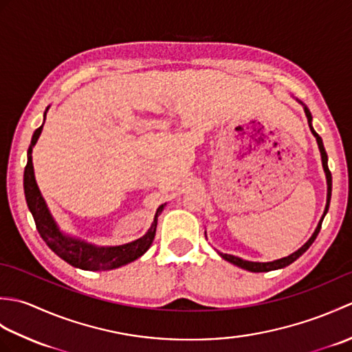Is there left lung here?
I'll use <instances>...</instances> for the list:
<instances>
[{"instance_id": "left-lung-1", "label": "left lung", "mask_w": 352, "mask_h": 352, "mask_svg": "<svg viewBox=\"0 0 352 352\" xmlns=\"http://www.w3.org/2000/svg\"><path fill=\"white\" fill-rule=\"evenodd\" d=\"M301 102V101H300ZM302 104V102H301ZM304 106V104H302ZM304 111H305V116H307V121H309V126L310 130L313 133V136L316 138L318 140V145H319V151H320V157H322V166H324V170H325V175H327V184H328V195H327V206H325V212L322 214V219L319 221L318 227L315 230V233H313V236L309 239V242L302 245L300 250L295 251L294 254H290V256L284 257V258H280V260H275V261H269V263H258V261H248V260H242L239 257H234V256H230V254H221L222 258H226L227 261H230V263H233L242 269H246V271H251V272H269V271H275V269H281V267H286L289 266L290 263H294V261L302 256V254L307 251L310 248V245L315 242L316 236L319 234V230H320V226H322V221L325 218V214L328 212V207H330V199H331V172L330 169H328V157H327V153H325V148H324V144H322V139H320L319 134L315 131V129L311 126V115L309 109L304 106Z\"/></svg>"}]
</instances>
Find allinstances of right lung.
Masks as SVG:
<instances>
[{
  "instance_id": "obj_1",
  "label": "right lung",
  "mask_w": 352,
  "mask_h": 352,
  "mask_svg": "<svg viewBox=\"0 0 352 352\" xmlns=\"http://www.w3.org/2000/svg\"><path fill=\"white\" fill-rule=\"evenodd\" d=\"M42 129L43 124L34 131L32 144L28 146V160L24 170V193L27 206L33 214L36 228L39 231V234L45 241V243H47L58 257L63 258L66 263L85 269V271H109V269H115L130 263V261L139 258L142 254H145L154 241L157 216L162 212L163 206H160L159 210H157L154 223L151 228L148 230V233L144 237L138 239V241L126 245L100 248V246H94L91 243L77 241V239L66 237L60 233V230H58L54 219H52V216L48 210L47 204H45V201L41 195V190L37 188L34 180L32 151L37 139L41 136Z\"/></svg>"
}]
</instances>
